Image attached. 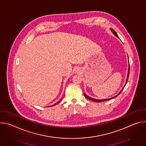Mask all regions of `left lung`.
<instances>
[{"label": "left lung", "mask_w": 146, "mask_h": 146, "mask_svg": "<svg viewBox=\"0 0 146 146\" xmlns=\"http://www.w3.org/2000/svg\"><path fill=\"white\" fill-rule=\"evenodd\" d=\"M111 31H112V32L114 33V35L115 36H117V37H118V36L117 35V33H116V32H115L113 29H111ZM129 70H130V65H129V69H128V76H127V81H126V83H125V85L127 84V83L128 80V77H129ZM122 90H123V88H122V90L120 91V92H119L117 95H116L115 96L113 97V98H110V99H103V100H98V99H93V98H90V97L88 96H87V95H86L85 94H84V96H85V97H86V98H87V99H90V100H92V101H94V102H103V101H106V100H110V99H113V98H115L116 96H117L118 95H119V94H120V93L122 92Z\"/></svg>", "instance_id": "left-lung-1"}]
</instances>
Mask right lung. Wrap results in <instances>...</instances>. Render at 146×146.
<instances>
[{
    "label": "right lung",
    "mask_w": 146,
    "mask_h": 146,
    "mask_svg": "<svg viewBox=\"0 0 146 146\" xmlns=\"http://www.w3.org/2000/svg\"><path fill=\"white\" fill-rule=\"evenodd\" d=\"M60 101H59V102H60ZM59 102H57V103H55V104H54V105H52V106H55V105H56V104H57V103H59Z\"/></svg>",
    "instance_id": "obj_1"
}]
</instances>
